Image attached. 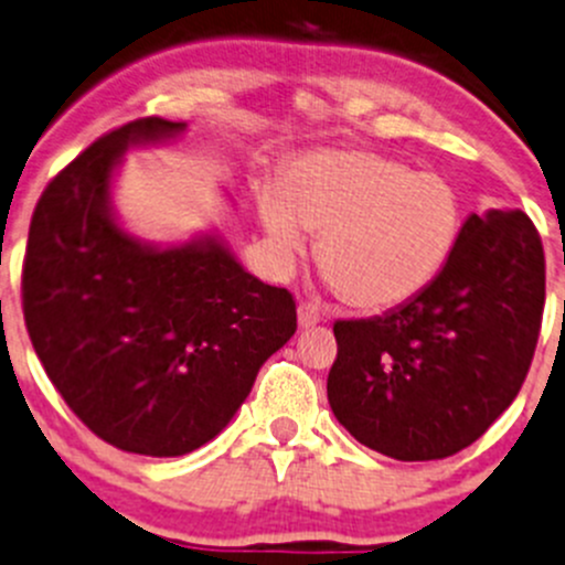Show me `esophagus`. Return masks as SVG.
<instances>
[{
  "label": "esophagus",
  "instance_id": "obj_1",
  "mask_svg": "<svg viewBox=\"0 0 565 565\" xmlns=\"http://www.w3.org/2000/svg\"><path fill=\"white\" fill-rule=\"evenodd\" d=\"M319 319H322V313H319V308L313 306V302H306V300L298 302L300 328H313V324H319Z\"/></svg>",
  "mask_w": 565,
  "mask_h": 565
}]
</instances>
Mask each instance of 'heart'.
Here are the masks:
<instances>
[{"mask_svg": "<svg viewBox=\"0 0 565 565\" xmlns=\"http://www.w3.org/2000/svg\"><path fill=\"white\" fill-rule=\"evenodd\" d=\"M259 216L281 263H298L319 235L317 265L332 292L360 311L403 306L444 270L462 230L455 183L379 151H322L300 159L281 198Z\"/></svg>", "mask_w": 565, "mask_h": 565, "instance_id": "b5f03b06", "label": "heart"}]
</instances>
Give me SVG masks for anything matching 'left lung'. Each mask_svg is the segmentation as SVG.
Instances as JSON below:
<instances>
[{
	"instance_id": "left-lung-1",
	"label": "left lung",
	"mask_w": 565,
	"mask_h": 565,
	"mask_svg": "<svg viewBox=\"0 0 565 565\" xmlns=\"http://www.w3.org/2000/svg\"><path fill=\"white\" fill-rule=\"evenodd\" d=\"M542 313L544 246L527 213H471L449 263L417 298L384 317L332 324V414L395 460L460 452L518 397Z\"/></svg>"
}]
</instances>
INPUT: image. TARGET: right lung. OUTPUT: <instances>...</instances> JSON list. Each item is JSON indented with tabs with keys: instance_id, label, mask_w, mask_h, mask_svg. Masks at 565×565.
<instances>
[{
	"instance_id": "add662e5",
	"label": "right lung",
	"mask_w": 565,
	"mask_h": 565,
	"mask_svg": "<svg viewBox=\"0 0 565 565\" xmlns=\"http://www.w3.org/2000/svg\"><path fill=\"white\" fill-rule=\"evenodd\" d=\"M183 129L138 118L78 153L38 200L21 273L23 322L53 387L94 436L151 457L216 438L298 330L292 295L243 270L218 237L153 248L113 218L121 153Z\"/></svg>"
}]
</instances>
